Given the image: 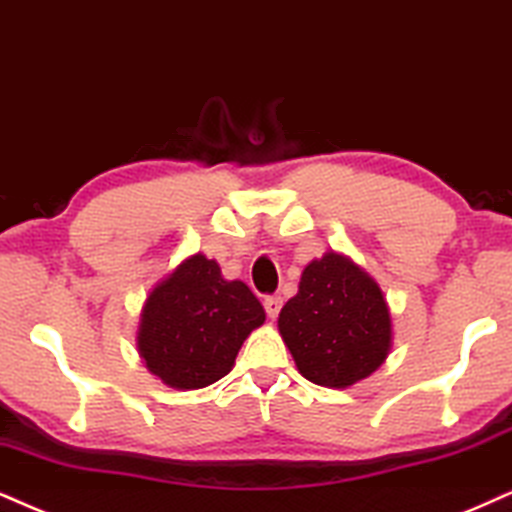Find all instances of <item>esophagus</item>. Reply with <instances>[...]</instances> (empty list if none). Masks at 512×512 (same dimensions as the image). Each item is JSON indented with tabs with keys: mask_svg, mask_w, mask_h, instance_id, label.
I'll return each mask as SVG.
<instances>
[{
	"mask_svg": "<svg viewBox=\"0 0 512 512\" xmlns=\"http://www.w3.org/2000/svg\"><path fill=\"white\" fill-rule=\"evenodd\" d=\"M283 300L278 295H267L264 297V312H267L269 319H276L278 312H281Z\"/></svg>",
	"mask_w": 512,
	"mask_h": 512,
	"instance_id": "esophagus-1",
	"label": "esophagus"
}]
</instances>
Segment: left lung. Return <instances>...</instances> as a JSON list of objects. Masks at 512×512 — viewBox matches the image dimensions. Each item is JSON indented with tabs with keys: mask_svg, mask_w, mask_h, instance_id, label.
<instances>
[{
	"mask_svg": "<svg viewBox=\"0 0 512 512\" xmlns=\"http://www.w3.org/2000/svg\"><path fill=\"white\" fill-rule=\"evenodd\" d=\"M278 333L297 371L314 385L335 390L368 378L392 347L383 290L333 250L304 267L300 290L278 314Z\"/></svg>",
	"mask_w": 512,
	"mask_h": 512,
	"instance_id": "obj_1",
	"label": "left lung"
}]
</instances>
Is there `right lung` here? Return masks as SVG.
Wrapping results in <instances>:
<instances>
[{"instance_id":"add662e5","label":"right lung","mask_w":512,"mask_h":512,"mask_svg":"<svg viewBox=\"0 0 512 512\" xmlns=\"http://www.w3.org/2000/svg\"><path fill=\"white\" fill-rule=\"evenodd\" d=\"M264 309L243 281H226L215 260L186 257L141 309L137 347L146 368L174 390H200L234 368Z\"/></svg>"}]
</instances>
